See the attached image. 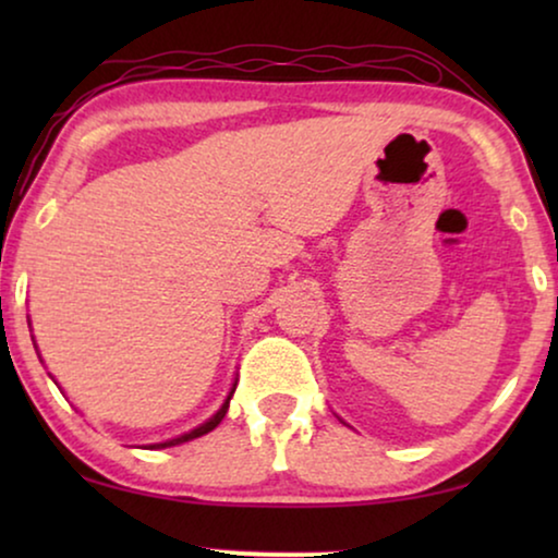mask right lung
Here are the masks:
<instances>
[{"instance_id": "1", "label": "right lung", "mask_w": 558, "mask_h": 558, "mask_svg": "<svg viewBox=\"0 0 558 558\" xmlns=\"http://www.w3.org/2000/svg\"><path fill=\"white\" fill-rule=\"evenodd\" d=\"M233 391H235V384H233V388H231V393H228V399L223 401V407H220L216 414H213L208 422L205 424H201L197 426V429H193V432H187V434H180V437H174V439H170V441H159V445H151V449H165V447H174V445H182V441H190V439H197V437H203V434H208V432H213L216 429V426L223 422V416H226V411H228V403H231V396H233Z\"/></svg>"}]
</instances>
